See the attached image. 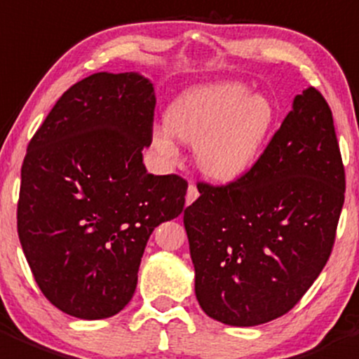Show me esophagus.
<instances>
[{"label": "esophagus", "mask_w": 359, "mask_h": 359, "mask_svg": "<svg viewBox=\"0 0 359 359\" xmlns=\"http://www.w3.org/2000/svg\"><path fill=\"white\" fill-rule=\"evenodd\" d=\"M198 198V189L194 184H189V187H187V193H186V205H191L194 200Z\"/></svg>", "instance_id": "obj_1"}]
</instances>
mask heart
Here are the masks:
<instances>
[{
	"label": "heart",
	"instance_id": "obj_1",
	"mask_svg": "<svg viewBox=\"0 0 359 359\" xmlns=\"http://www.w3.org/2000/svg\"><path fill=\"white\" fill-rule=\"evenodd\" d=\"M277 124V110L263 93L242 82H215L184 91L166 112V126L152 130V145L166 163L179 161L175 137L194 144L203 175L231 182L245 175L266 147Z\"/></svg>",
	"mask_w": 359,
	"mask_h": 359
}]
</instances>
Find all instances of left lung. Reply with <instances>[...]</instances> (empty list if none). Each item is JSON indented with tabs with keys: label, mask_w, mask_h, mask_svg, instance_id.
I'll return each mask as SVG.
<instances>
[{
	"label": "left lung",
	"mask_w": 359,
	"mask_h": 359,
	"mask_svg": "<svg viewBox=\"0 0 359 359\" xmlns=\"http://www.w3.org/2000/svg\"><path fill=\"white\" fill-rule=\"evenodd\" d=\"M198 191L184 228L205 314L243 328L290 312L325 268L344 205L328 103L314 87L304 89L242 179Z\"/></svg>",
	"instance_id": "1"
}]
</instances>
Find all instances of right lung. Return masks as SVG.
Wrapping results in <instances>:
<instances>
[{
    "mask_svg": "<svg viewBox=\"0 0 359 359\" xmlns=\"http://www.w3.org/2000/svg\"><path fill=\"white\" fill-rule=\"evenodd\" d=\"M154 83L100 72L72 86L27 145L17 229L34 280L65 314H119L156 226L179 217L187 184L152 175Z\"/></svg>",
    "mask_w": 359,
    "mask_h": 359,
    "instance_id": "add662e5",
    "label": "right lung"
}]
</instances>
